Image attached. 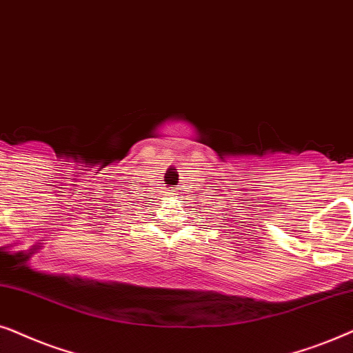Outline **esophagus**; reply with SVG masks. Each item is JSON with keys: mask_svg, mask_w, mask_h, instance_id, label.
Segmentation results:
<instances>
[{"mask_svg": "<svg viewBox=\"0 0 353 353\" xmlns=\"http://www.w3.org/2000/svg\"><path fill=\"white\" fill-rule=\"evenodd\" d=\"M169 194H171V195H174V196H176V195H177V190H174V189H172L171 192H169Z\"/></svg>", "mask_w": 353, "mask_h": 353, "instance_id": "1", "label": "esophagus"}]
</instances>
